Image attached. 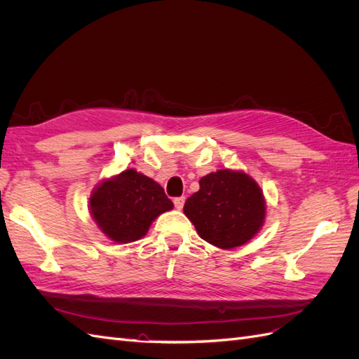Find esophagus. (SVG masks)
Masks as SVG:
<instances>
[{"instance_id": "1", "label": "esophagus", "mask_w": 359, "mask_h": 359, "mask_svg": "<svg viewBox=\"0 0 359 359\" xmlns=\"http://www.w3.org/2000/svg\"><path fill=\"white\" fill-rule=\"evenodd\" d=\"M184 202H186V198H175L173 199V205H175V208L177 210H182V206H184Z\"/></svg>"}]
</instances>
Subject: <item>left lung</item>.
I'll return each mask as SVG.
<instances>
[{"mask_svg": "<svg viewBox=\"0 0 359 359\" xmlns=\"http://www.w3.org/2000/svg\"><path fill=\"white\" fill-rule=\"evenodd\" d=\"M199 186L186 201L184 214L202 240L231 250L247 244L262 229L266 201L247 172L220 169L202 177Z\"/></svg>", "mask_w": 359, "mask_h": 359, "instance_id": "left-lung-1", "label": "left lung"}]
</instances>
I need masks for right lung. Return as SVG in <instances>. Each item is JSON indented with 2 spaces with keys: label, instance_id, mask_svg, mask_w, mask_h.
Returning a JSON list of instances; mask_svg holds the SVG:
<instances>
[{
  "label": "right lung",
  "instance_id": "1",
  "mask_svg": "<svg viewBox=\"0 0 359 359\" xmlns=\"http://www.w3.org/2000/svg\"><path fill=\"white\" fill-rule=\"evenodd\" d=\"M88 203L97 227L116 244L144 238L157 217L173 208L160 184L136 169L103 178L93 189Z\"/></svg>",
  "mask_w": 359,
  "mask_h": 359
}]
</instances>
